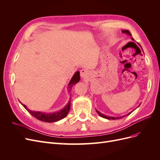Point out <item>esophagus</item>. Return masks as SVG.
I'll return each mask as SVG.
<instances>
[{"label": "esophagus", "mask_w": 160, "mask_h": 160, "mask_svg": "<svg viewBox=\"0 0 160 160\" xmlns=\"http://www.w3.org/2000/svg\"><path fill=\"white\" fill-rule=\"evenodd\" d=\"M80 75L83 79H87L89 77V72L86 69H82L80 71Z\"/></svg>", "instance_id": "34e87169"}]
</instances>
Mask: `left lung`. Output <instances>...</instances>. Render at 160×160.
<instances>
[{
    "mask_svg": "<svg viewBox=\"0 0 160 160\" xmlns=\"http://www.w3.org/2000/svg\"><path fill=\"white\" fill-rule=\"evenodd\" d=\"M122 32H123V33H126V34H128V35H129V36H132V34L130 33V32H129L128 30H123V31H122ZM132 39L133 40V38H132ZM96 111H97V113H98L101 116V118H103L108 119H121V118H122L123 117H124V116H122V117H118V118L110 117V116H108V115H104V114H103V113H101V112H99V111H98V110H96ZM130 113H128V115H129Z\"/></svg>",
    "mask_w": 160,
    "mask_h": 160,
    "instance_id": "8db88e82",
    "label": "left lung"
}]
</instances>
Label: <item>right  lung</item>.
Wrapping results in <instances>:
<instances>
[{
    "mask_svg": "<svg viewBox=\"0 0 160 160\" xmlns=\"http://www.w3.org/2000/svg\"><path fill=\"white\" fill-rule=\"evenodd\" d=\"M79 81H80L79 71H77L74 74V75L72 76L68 85V88H69V92L71 91L72 85H74L77 83H78ZM70 101L71 100L69 99L68 103L65 106L64 108H62L60 111H57V112H55V113H49L39 112V111H31L29 109H28L25 105H22H22H23V107L25 108L28 112H29L33 117H35L36 119L42 121V122L51 123V122H58V121H59L66 117L70 110V106H71Z\"/></svg>",
    "mask_w": 160,
    "mask_h": 160,
    "instance_id": "1",
    "label": "right lung"
}]
</instances>
